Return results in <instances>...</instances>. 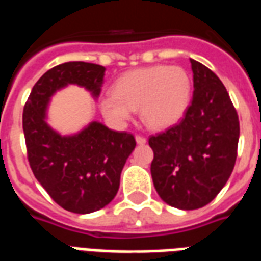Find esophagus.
<instances>
[{
    "label": "esophagus",
    "mask_w": 261,
    "mask_h": 261,
    "mask_svg": "<svg viewBox=\"0 0 261 261\" xmlns=\"http://www.w3.org/2000/svg\"><path fill=\"white\" fill-rule=\"evenodd\" d=\"M136 142L138 145H144V144H147V138L142 136H137L136 137Z\"/></svg>",
    "instance_id": "1"
}]
</instances>
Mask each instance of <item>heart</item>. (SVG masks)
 <instances>
[{
	"mask_svg": "<svg viewBox=\"0 0 261 261\" xmlns=\"http://www.w3.org/2000/svg\"><path fill=\"white\" fill-rule=\"evenodd\" d=\"M193 84L179 65H152L128 71L114 82L113 93L100 97L99 109L110 124L123 127L140 109L144 124L165 131L179 124L192 102Z\"/></svg>",
	"mask_w": 261,
	"mask_h": 261,
	"instance_id": "b5f03b06",
	"label": "heart"
}]
</instances>
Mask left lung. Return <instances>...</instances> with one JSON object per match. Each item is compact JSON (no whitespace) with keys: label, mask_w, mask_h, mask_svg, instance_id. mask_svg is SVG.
<instances>
[{"label":"left lung","mask_w":261,"mask_h":261,"mask_svg":"<svg viewBox=\"0 0 261 261\" xmlns=\"http://www.w3.org/2000/svg\"><path fill=\"white\" fill-rule=\"evenodd\" d=\"M190 63L194 92L185 119L149 138L155 190L179 210L213 201L233 170L239 141V119L224 84L201 63Z\"/></svg>","instance_id":"1"}]
</instances>
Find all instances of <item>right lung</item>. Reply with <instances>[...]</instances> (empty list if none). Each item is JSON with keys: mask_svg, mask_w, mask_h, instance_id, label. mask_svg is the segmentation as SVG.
<instances>
[{"mask_svg": "<svg viewBox=\"0 0 261 261\" xmlns=\"http://www.w3.org/2000/svg\"><path fill=\"white\" fill-rule=\"evenodd\" d=\"M106 68L69 61L37 81L23 109V134L32 172L59 205L75 214L95 213L113 200L125 161L136 148L133 134L91 121L74 134L48 124L51 97L69 85L84 88L96 100Z\"/></svg>", "mask_w": 261, "mask_h": 261, "instance_id": "1", "label": "right lung"}]
</instances>
